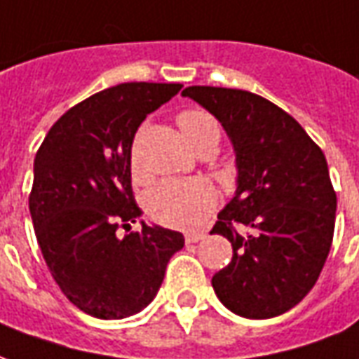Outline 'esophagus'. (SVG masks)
<instances>
[{
	"label": "esophagus",
	"instance_id": "34e87169",
	"mask_svg": "<svg viewBox=\"0 0 359 359\" xmlns=\"http://www.w3.org/2000/svg\"><path fill=\"white\" fill-rule=\"evenodd\" d=\"M205 237V233H187V243L190 245V243H198V241H202Z\"/></svg>",
	"mask_w": 359,
	"mask_h": 359
}]
</instances>
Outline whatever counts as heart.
Listing matches in <instances>:
<instances>
[{"instance_id": "obj_1", "label": "heart", "mask_w": 359, "mask_h": 359, "mask_svg": "<svg viewBox=\"0 0 359 359\" xmlns=\"http://www.w3.org/2000/svg\"><path fill=\"white\" fill-rule=\"evenodd\" d=\"M179 124L190 145L196 149L205 142H219V126L204 110H184ZM132 169L140 172L137 154H132ZM217 204L214 187L205 180H163L145 194V210L155 222L194 229L208 219Z\"/></svg>"}]
</instances>
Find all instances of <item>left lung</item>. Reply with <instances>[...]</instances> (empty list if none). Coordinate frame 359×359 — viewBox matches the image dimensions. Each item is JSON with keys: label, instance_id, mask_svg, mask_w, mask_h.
<instances>
[{"label": "left lung", "instance_id": "1", "mask_svg": "<svg viewBox=\"0 0 359 359\" xmlns=\"http://www.w3.org/2000/svg\"><path fill=\"white\" fill-rule=\"evenodd\" d=\"M182 97L219 120L233 145L237 188L210 233L233 258L212 278L219 302L245 319H272L313 290L334 235L337 192L325 154L264 97L194 85Z\"/></svg>", "mask_w": 359, "mask_h": 359}]
</instances>
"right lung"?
Returning <instances> with one entry per match:
<instances>
[{"label": "right lung", "mask_w": 359, "mask_h": 359, "mask_svg": "<svg viewBox=\"0 0 359 359\" xmlns=\"http://www.w3.org/2000/svg\"><path fill=\"white\" fill-rule=\"evenodd\" d=\"M180 83H120L75 104L34 157L29 198L36 241L50 274L77 309L126 319L159 292L182 233L142 223L132 194V142L147 114L171 101Z\"/></svg>", "instance_id": "right-lung-1"}]
</instances>
